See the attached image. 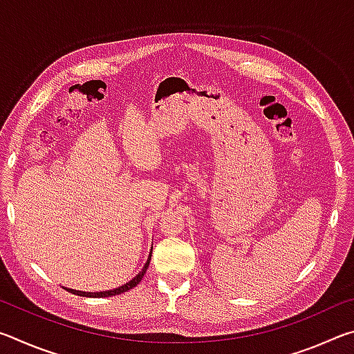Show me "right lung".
<instances>
[{
    "mask_svg": "<svg viewBox=\"0 0 354 354\" xmlns=\"http://www.w3.org/2000/svg\"><path fill=\"white\" fill-rule=\"evenodd\" d=\"M149 259H151V254H149V257H148L147 263H145V266H143L142 272H140L139 274H137L136 278L131 279L129 283H127V284L122 286V287H118V289H112V290H107V292H81V290H73V289H67V290H68L70 293H75V295H80V297H93V298H97V297L103 298V297H113V295H120V293H123V292H128L129 289H133V287H136L137 284L140 283L142 278H143V274H145L147 268H148V266H149Z\"/></svg>",
    "mask_w": 354,
    "mask_h": 354,
    "instance_id": "add662e5",
    "label": "right lung"
}]
</instances>
